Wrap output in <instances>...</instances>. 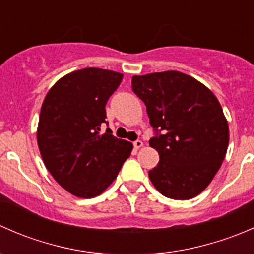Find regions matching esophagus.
Returning <instances> with one entry per match:
<instances>
[{
    "mask_svg": "<svg viewBox=\"0 0 254 254\" xmlns=\"http://www.w3.org/2000/svg\"><path fill=\"white\" fill-rule=\"evenodd\" d=\"M142 146H143V142L141 140H136V141H134V147L136 148V150H139V148L142 147Z\"/></svg>",
    "mask_w": 254,
    "mask_h": 254,
    "instance_id": "obj_1",
    "label": "esophagus"
}]
</instances>
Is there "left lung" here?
<instances>
[{"mask_svg":"<svg viewBox=\"0 0 254 254\" xmlns=\"http://www.w3.org/2000/svg\"><path fill=\"white\" fill-rule=\"evenodd\" d=\"M131 89L145 103L160 162L148 171L165 196L187 200L217 173L229 145V125L216 97L195 78L178 72L134 76Z\"/></svg>","mask_w":254,"mask_h":254,"instance_id":"8db88e82","label":"left lung"}]
</instances>
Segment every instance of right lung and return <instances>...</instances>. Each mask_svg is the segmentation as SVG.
<instances>
[{
  "label": "right lung",
  "mask_w": 254,
  "mask_h": 254,
  "mask_svg": "<svg viewBox=\"0 0 254 254\" xmlns=\"http://www.w3.org/2000/svg\"><path fill=\"white\" fill-rule=\"evenodd\" d=\"M123 75L87 67L59 79L48 92L38 125V146L55 181L79 198L106 190L129 158L132 145L101 129L106 104Z\"/></svg>",
  "instance_id": "obj_1"
}]
</instances>
